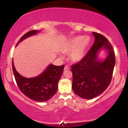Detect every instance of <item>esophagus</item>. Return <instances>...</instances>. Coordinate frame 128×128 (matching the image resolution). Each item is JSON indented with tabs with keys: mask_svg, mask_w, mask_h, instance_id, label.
<instances>
[{
	"mask_svg": "<svg viewBox=\"0 0 128 128\" xmlns=\"http://www.w3.org/2000/svg\"><path fill=\"white\" fill-rule=\"evenodd\" d=\"M70 69V67H69L68 66H65V67H64V70H68V69Z\"/></svg>",
	"mask_w": 128,
	"mask_h": 128,
	"instance_id": "34e87169",
	"label": "esophagus"
}]
</instances>
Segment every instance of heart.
Here are the masks:
<instances>
[{
    "mask_svg": "<svg viewBox=\"0 0 128 128\" xmlns=\"http://www.w3.org/2000/svg\"><path fill=\"white\" fill-rule=\"evenodd\" d=\"M90 42L89 36H76L67 40L61 50L64 54H70V58L72 62H78L85 57Z\"/></svg>",
    "mask_w": 128,
    "mask_h": 128,
    "instance_id": "b5f03b06",
    "label": "heart"
}]
</instances>
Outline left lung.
<instances>
[{"mask_svg": "<svg viewBox=\"0 0 128 128\" xmlns=\"http://www.w3.org/2000/svg\"><path fill=\"white\" fill-rule=\"evenodd\" d=\"M95 42L86 55L72 66V88L82 98L91 99L102 94L111 83L115 65V54L112 45L104 36L92 32ZM102 48L108 51V58L103 62L97 58Z\"/></svg>", "mask_w": 128, "mask_h": 128, "instance_id": "obj_1", "label": "left lung"}]
</instances>
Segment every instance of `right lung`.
Here are the masks:
<instances>
[{
	"instance_id": "right-lung-1",
	"label": "right lung",
	"mask_w": 128,
	"mask_h": 128,
	"mask_svg": "<svg viewBox=\"0 0 128 128\" xmlns=\"http://www.w3.org/2000/svg\"><path fill=\"white\" fill-rule=\"evenodd\" d=\"M38 32L35 30L28 32L20 39L16 45L29 36L35 35ZM64 68V65L55 66L50 64L40 76L27 78L17 72L12 60L13 72L19 89L28 98L38 102L48 100L56 94L58 88V82Z\"/></svg>"
}]
</instances>
